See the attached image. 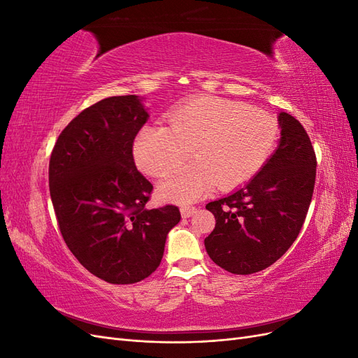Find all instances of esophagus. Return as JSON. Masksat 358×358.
Here are the masks:
<instances>
[{
	"instance_id": "1",
	"label": "esophagus",
	"mask_w": 358,
	"mask_h": 358,
	"mask_svg": "<svg viewBox=\"0 0 358 358\" xmlns=\"http://www.w3.org/2000/svg\"><path fill=\"white\" fill-rule=\"evenodd\" d=\"M194 213H197L196 206H182L180 208V215L182 218H189Z\"/></svg>"
}]
</instances>
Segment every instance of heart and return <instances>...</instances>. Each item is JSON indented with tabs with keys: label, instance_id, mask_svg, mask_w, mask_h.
Masks as SVG:
<instances>
[{
	"label": "heart",
	"instance_id": "b5f03b06",
	"mask_svg": "<svg viewBox=\"0 0 358 358\" xmlns=\"http://www.w3.org/2000/svg\"><path fill=\"white\" fill-rule=\"evenodd\" d=\"M276 138L278 122L266 110L204 95L171 112L167 128H143L134 142V159L148 175L166 178L191 150L194 162L159 188L166 200L191 203L213 185L230 189L254 178Z\"/></svg>",
	"mask_w": 358,
	"mask_h": 358
}]
</instances>
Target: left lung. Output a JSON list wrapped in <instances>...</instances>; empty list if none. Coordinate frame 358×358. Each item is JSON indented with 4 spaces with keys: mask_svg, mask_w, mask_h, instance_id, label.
Returning <instances> with one entry per match:
<instances>
[{
    "mask_svg": "<svg viewBox=\"0 0 358 358\" xmlns=\"http://www.w3.org/2000/svg\"><path fill=\"white\" fill-rule=\"evenodd\" d=\"M275 154L245 187L206 204L215 229L204 239L215 264L234 275L272 266L294 243L312 200L317 157L306 129L294 116L279 113Z\"/></svg>",
    "mask_w": 358,
    "mask_h": 358,
    "instance_id": "1",
    "label": "left lung"
}]
</instances>
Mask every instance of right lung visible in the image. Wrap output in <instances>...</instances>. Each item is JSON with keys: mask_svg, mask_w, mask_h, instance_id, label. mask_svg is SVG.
<instances>
[{"mask_svg": "<svg viewBox=\"0 0 358 358\" xmlns=\"http://www.w3.org/2000/svg\"><path fill=\"white\" fill-rule=\"evenodd\" d=\"M148 112L137 95L109 96L62 129L49 161L59 231L79 263L109 284L155 272L178 206L146 208L154 187L134 164L133 143Z\"/></svg>", "mask_w": 358, "mask_h": 358, "instance_id": "1", "label": "right lung"}]
</instances>
